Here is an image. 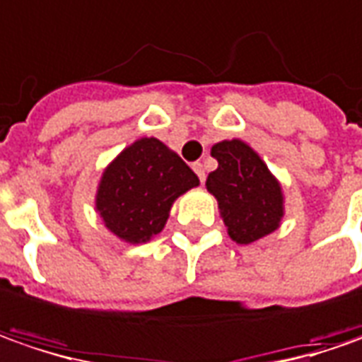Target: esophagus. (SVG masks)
<instances>
[{
    "label": "esophagus",
    "instance_id": "34e87169",
    "mask_svg": "<svg viewBox=\"0 0 362 362\" xmlns=\"http://www.w3.org/2000/svg\"><path fill=\"white\" fill-rule=\"evenodd\" d=\"M192 168H194V172H196V174H198V178H200V182H202V184H204V180H206L204 166H202V164H200V162H194V164H192Z\"/></svg>",
    "mask_w": 362,
    "mask_h": 362
}]
</instances>
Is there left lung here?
Segmentation results:
<instances>
[{"instance_id": "left-lung-1", "label": "left lung", "mask_w": 362, "mask_h": 362, "mask_svg": "<svg viewBox=\"0 0 362 362\" xmlns=\"http://www.w3.org/2000/svg\"><path fill=\"white\" fill-rule=\"evenodd\" d=\"M210 154L218 168L208 174L206 188L218 200L232 240L250 244L276 230L284 216V196L262 158L243 140L214 144Z\"/></svg>"}]
</instances>
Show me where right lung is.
<instances>
[{"instance_id": "right-lung-1", "label": "right lung", "mask_w": 362, "mask_h": 362, "mask_svg": "<svg viewBox=\"0 0 362 362\" xmlns=\"http://www.w3.org/2000/svg\"><path fill=\"white\" fill-rule=\"evenodd\" d=\"M198 184V176L166 144L140 138L104 170L95 210L119 240L148 243L162 232L174 200Z\"/></svg>"}]
</instances>
